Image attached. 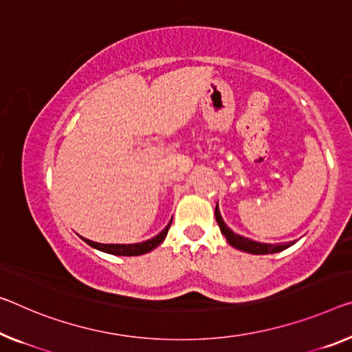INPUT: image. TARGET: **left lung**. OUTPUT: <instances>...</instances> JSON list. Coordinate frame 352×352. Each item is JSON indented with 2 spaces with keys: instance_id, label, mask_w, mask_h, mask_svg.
I'll use <instances>...</instances> for the list:
<instances>
[{
  "instance_id": "8db88e82",
  "label": "left lung",
  "mask_w": 352,
  "mask_h": 352,
  "mask_svg": "<svg viewBox=\"0 0 352 352\" xmlns=\"http://www.w3.org/2000/svg\"><path fill=\"white\" fill-rule=\"evenodd\" d=\"M215 220H217L219 228L221 232H223V236L226 237V241H228V244L237 248V250L253 253V255H267V253L282 252V250H285V248H288L289 245H293V244H289V242L288 244H261V242H255V241L247 239V237L234 234V232H232L228 226L225 225V221L221 220L220 212H219V206H215Z\"/></svg>"
}]
</instances>
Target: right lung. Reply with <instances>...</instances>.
I'll return each mask as SVG.
<instances>
[{"label": "right lung", "mask_w": 352, "mask_h": 352, "mask_svg": "<svg viewBox=\"0 0 352 352\" xmlns=\"http://www.w3.org/2000/svg\"><path fill=\"white\" fill-rule=\"evenodd\" d=\"M170 225H166V228L159 232L157 236L153 237V239L149 241H144L142 244H129V245H124V244H99V242H93V241H88V239H83L86 244H89L91 247L97 248V250H102V252H107V253H111V255H120V256H137V255H143V253H148L155 248L157 245H160L164 239L166 237V232L170 230Z\"/></svg>", "instance_id": "right-lung-1"}]
</instances>
